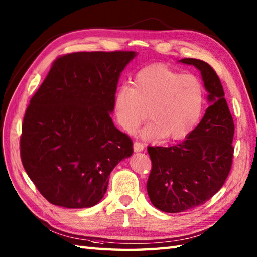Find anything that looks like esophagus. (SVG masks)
Segmentation results:
<instances>
[{
	"instance_id": "obj_1",
	"label": "esophagus",
	"mask_w": 257,
	"mask_h": 257,
	"mask_svg": "<svg viewBox=\"0 0 257 257\" xmlns=\"http://www.w3.org/2000/svg\"><path fill=\"white\" fill-rule=\"evenodd\" d=\"M134 150L135 152H141L145 150V145L141 143H135L134 144Z\"/></svg>"
}]
</instances>
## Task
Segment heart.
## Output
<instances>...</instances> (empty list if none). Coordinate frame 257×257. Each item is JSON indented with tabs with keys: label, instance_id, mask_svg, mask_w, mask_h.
I'll list each match as a JSON object with an SVG mask.
<instances>
[{
	"label": "heart",
	"instance_id": "1",
	"mask_svg": "<svg viewBox=\"0 0 257 257\" xmlns=\"http://www.w3.org/2000/svg\"><path fill=\"white\" fill-rule=\"evenodd\" d=\"M204 99V86L199 77L157 64L139 70L133 87L120 86L112 107L117 122L127 133H134L149 110L151 122L140 132L141 138L180 140L196 127Z\"/></svg>",
	"mask_w": 257,
	"mask_h": 257
}]
</instances>
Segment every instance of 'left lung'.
Listing matches in <instances>:
<instances>
[{"label": "left lung", "mask_w": 257, "mask_h": 257, "mask_svg": "<svg viewBox=\"0 0 257 257\" xmlns=\"http://www.w3.org/2000/svg\"><path fill=\"white\" fill-rule=\"evenodd\" d=\"M178 62L201 73L209 107L182 143L148 147L152 169L147 192L151 203L167 213L188 211L210 200L224 184L234 152V122L219 76L201 59Z\"/></svg>", "instance_id": "1"}]
</instances>
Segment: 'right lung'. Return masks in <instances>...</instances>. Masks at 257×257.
Listing matches in <instances>:
<instances>
[{"label": "right lung", "instance_id": "add662e5", "mask_svg": "<svg viewBox=\"0 0 257 257\" xmlns=\"http://www.w3.org/2000/svg\"><path fill=\"white\" fill-rule=\"evenodd\" d=\"M136 52H78L53 63L26 109L21 159L54 205L99 203L109 176L133 155V141L112 122L113 96Z\"/></svg>", "mask_w": 257, "mask_h": 257}]
</instances>
